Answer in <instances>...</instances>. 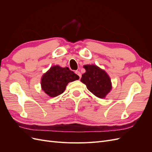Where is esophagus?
<instances>
[{
	"mask_svg": "<svg viewBox=\"0 0 152 152\" xmlns=\"http://www.w3.org/2000/svg\"><path fill=\"white\" fill-rule=\"evenodd\" d=\"M75 73L79 77V78L80 79V77H81V73H80V72L79 71H75Z\"/></svg>",
	"mask_w": 152,
	"mask_h": 152,
	"instance_id": "34e87169",
	"label": "esophagus"
}]
</instances>
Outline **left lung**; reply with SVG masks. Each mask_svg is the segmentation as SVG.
Instances as JSON below:
<instances>
[{
    "instance_id": "obj_1",
    "label": "left lung",
    "mask_w": 152,
    "mask_h": 152,
    "mask_svg": "<svg viewBox=\"0 0 152 152\" xmlns=\"http://www.w3.org/2000/svg\"><path fill=\"white\" fill-rule=\"evenodd\" d=\"M84 68L86 72L82 74L80 81L96 97L104 98L112 88L108 73L96 65H86Z\"/></svg>"
}]
</instances>
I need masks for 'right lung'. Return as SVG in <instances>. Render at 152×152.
<instances>
[{
    "label": "right lung",
    "instance_id": "right-lung-1",
    "mask_svg": "<svg viewBox=\"0 0 152 152\" xmlns=\"http://www.w3.org/2000/svg\"><path fill=\"white\" fill-rule=\"evenodd\" d=\"M79 79V77L68 67L53 66L41 79V87L51 98L63 93L69 82Z\"/></svg>",
    "mask_w": 152,
    "mask_h": 152
}]
</instances>
